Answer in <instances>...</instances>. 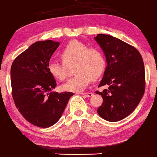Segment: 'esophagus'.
<instances>
[{
  "mask_svg": "<svg viewBox=\"0 0 157 157\" xmlns=\"http://www.w3.org/2000/svg\"><path fill=\"white\" fill-rule=\"evenodd\" d=\"M80 94H82V95H84V96H86V97H92L93 96V93H91V92H86V93H81Z\"/></svg>",
  "mask_w": 157,
  "mask_h": 157,
  "instance_id": "34e87169",
  "label": "esophagus"
}]
</instances>
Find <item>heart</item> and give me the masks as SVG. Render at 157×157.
<instances>
[{
  "instance_id": "heart-1",
  "label": "heart",
  "mask_w": 157,
  "mask_h": 157,
  "mask_svg": "<svg viewBox=\"0 0 157 157\" xmlns=\"http://www.w3.org/2000/svg\"><path fill=\"white\" fill-rule=\"evenodd\" d=\"M63 62L52 61L48 65V72L58 80H64L68 67L75 65V77L62 86V89L71 92H80L89 86L91 80L99 78L105 69L103 55L99 48L89 47L77 40L69 42L60 52Z\"/></svg>"
}]
</instances>
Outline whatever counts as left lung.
<instances>
[{"mask_svg": "<svg viewBox=\"0 0 157 157\" xmlns=\"http://www.w3.org/2000/svg\"><path fill=\"white\" fill-rule=\"evenodd\" d=\"M94 39L107 62L98 87L108 88L96 91L103 99L97 113L107 121H120L134 111L145 93L142 57L136 48L113 36L98 34Z\"/></svg>", "mask_w": 157, "mask_h": 157, "instance_id": "obj_1", "label": "left lung"}]
</instances>
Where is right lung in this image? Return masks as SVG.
<instances>
[{"label":"right lung","mask_w":157,"mask_h":157,"mask_svg":"<svg viewBox=\"0 0 157 157\" xmlns=\"http://www.w3.org/2000/svg\"><path fill=\"white\" fill-rule=\"evenodd\" d=\"M60 45L37 41L15 59L11 67L12 95L18 111L28 122L48 128L60 120L72 92H53L57 86L48 65Z\"/></svg>","instance_id":"right-lung-1"}]
</instances>
